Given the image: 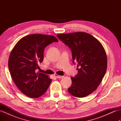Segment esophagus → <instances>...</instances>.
Masks as SVG:
<instances>
[{
  "label": "esophagus",
  "instance_id": "1",
  "mask_svg": "<svg viewBox=\"0 0 121 121\" xmlns=\"http://www.w3.org/2000/svg\"><path fill=\"white\" fill-rule=\"evenodd\" d=\"M54 76H55L56 78H63V76H60V75H58L57 74H54Z\"/></svg>",
  "mask_w": 121,
  "mask_h": 121
}]
</instances>
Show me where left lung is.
<instances>
[{"label":"left lung","mask_w":121,"mask_h":121,"mask_svg":"<svg viewBox=\"0 0 121 121\" xmlns=\"http://www.w3.org/2000/svg\"><path fill=\"white\" fill-rule=\"evenodd\" d=\"M56 36L71 49L73 63L79 68L78 74L71 78L69 92L78 98L88 96L97 89L106 72L107 58L103 46L96 38L85 32Z\"/></svg>","instance_id":"obj_1"}]
</instances>
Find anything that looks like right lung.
<instances>
[{
	"label": "right lung",
	"mask_w": 121,
	"mask_h": 121,
	"mask_svg": "<svg viewBox=\"0 0 121 121\" xmlns=\"http://www.w3.org/2000/svg\"><path fill=\"white\" fill-rule=\"evenodd\" d=\"M58 42L53 36L30 34L21 38L13 48L9 58V70L17 88L26 96L36 98L47 91L52 80L35 70L43 61L46 46Z\"/></svg>",
	"instance_id": "right-lung-1"
}]
</instances>
